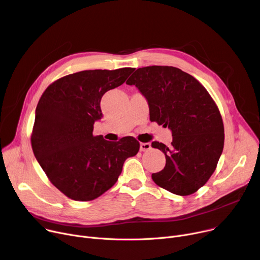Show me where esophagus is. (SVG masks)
<instances>
[{
	"mask_svg": "<svg viewBox=\"0 0 260 260\" xmlns=\"http://www.w3.org/2000/svg\"><path fill=\"white\" fill-rule=\"evenodd\" d=\"M151 149V144L150 143H141L140 144V150L141 151H148Z\"/></svg>",
	"mask_w": 260,
	"mask_h": 260,
	"instance_id": "34e87169",
	"label": "esophagus"
}]
</instances>
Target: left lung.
<instances>
[{
    "instance_id": "left-lung-1",
    "label": "left lung",
    "mask_w": 260,
    "mask_h": 260,
    "mask_svg": "<svg viewBox=\"0 0 260 260\" xmlns=\"http://www.w3.org/2000/svg\"><path fill=\"white\" fill-rule=\"evenodd\" d=\"M149 105L150 120L172 132L170 147L152 142L166 155V167L152 174L158 186L177 196H189L214 173L224 145L219 109L207 89L189 74L175 67L137 69L126 81Z\"/></svg>"
}]
</instances>
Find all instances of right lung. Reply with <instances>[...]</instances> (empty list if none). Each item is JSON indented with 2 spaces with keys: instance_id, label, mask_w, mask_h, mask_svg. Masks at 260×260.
Instances as JSON below:
<instances>
[{
  "instance_id": "right-lung-1",
  "label": "right lung",
  "mask_w": 260,
  "mask_h": 260,
  "mask_svg": "<svg viewBox=\"0 0 260 260\" xmlns=\"http://www.w3.org/2000/svg\"><path fill=\"white\" fill-rule=\"evenodd\" d=\"M132 72L134 68L71 74L50 84L37 105L30 138L35 157L54 186L74 201L101 197L140 149L133 137L110 142L92 135L103 117L102 96L123 84Z\"/></svg>"
}]
</instances>
